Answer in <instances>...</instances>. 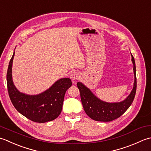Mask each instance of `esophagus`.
<instances>
[{
	"label": "esophagus",
	"mask_w": 151,
	"mask_h": 151,
	"mask_svg": "<svg viewBox=\"0 0 151 151\" xmlns=\"http://www.w3.org/2000/svg\"><path fill=\"white\" fill-rule=\"evenodd\" d=\"M80 77H81V76L78 72H73L70 74V78L72 80H78L80 78Z\"/></svg>",
	"instance_id": "obj_1"
}]
</instances>
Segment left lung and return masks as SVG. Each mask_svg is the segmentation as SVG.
<instances>
[{
	"label": "left lung",
	"mask_w": 151,
	"mask_h": 151,
	"mask_svg": "<svg viewBox=\"0 0 151 151\" xmlns=\"http://www.w3.org/2000/svg\"><path fill=\"white\" fill-rule=\"evenodd\" d=\"M132 61L134 64V87L129 96L120 102L108 103L98 98L91 90L82 83H77L80 92L81 102L87 115L96 121L109 122L120 117L131 106L136 93V69L133 55L131 54Z\"/></svg>",
	"instance_id": "obj_1"
}]
</instances>
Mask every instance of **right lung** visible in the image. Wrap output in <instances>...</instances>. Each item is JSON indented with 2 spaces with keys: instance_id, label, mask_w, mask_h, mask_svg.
<instances>
[{
  "instance_id": "add662e5",
  "label": "right lung",
  "mask_w": 151,
  "mask_h": 151,
  "mask_svg": "<svg viewBox=\"0 0 151 151\" xmlns=\"http://www.w3.org/2000/svg\"><path fill=\"white\" fill-rule=\"evenodd\" d=\"M15 52L8 65L6 79L9 96L15 108L30 121L44 123L53 121L60 115L64 95L72 86L70 78L58 79L47 90L37 95L25 94L14 85L12 68Z\"/></svg>"
}]
</instances>
